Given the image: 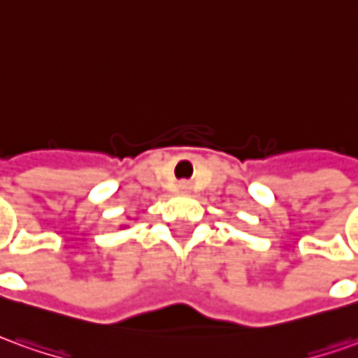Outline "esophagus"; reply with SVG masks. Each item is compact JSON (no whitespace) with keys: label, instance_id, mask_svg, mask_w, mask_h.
<instances>
[{"label":"esophagus","instance_id":"1","mask_svg":"<svg viewBox=\"0 0 358 358\" xmlns=\"http://www.w3.org/2000/svg\"><path fill=\"white\" fill-rule=\"evenodd\" d=\"M177 189H179V191H191V183H189V181H179Z\"/></svg>","mask_w":358,"mask_h":358}]
</instances>
